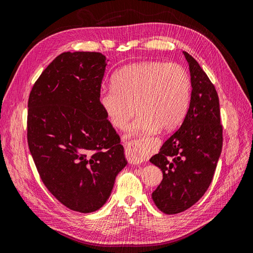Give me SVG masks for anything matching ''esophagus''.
<instances>
[{"label":"esophagus","instance_id":"34e87169","mask_svg":"<svg viewBox=\"0 0 253 253\" xmlns=\"http://www.w3.org/2000/svg\"><path fill=\"white\" fill-rule=\"evenodd\" d=\"M128 150H131L134 153H137V154L142 155L143 154V148L139 141H134L132 143L128 144Z\"/></svg>","mask_w":253,"mask_h":253}]
</instances>
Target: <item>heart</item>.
Listing matches in <instances>:
<instances>
[{
	"instance_id": "heart-1",
	"label": "heart",
	"mask_w": 253,
	"mask_h": 253,
	"mask_svg": "<svg viewBox=\"0 0 253 253\" xmlns=\"http://www.w3.org/2000/svg\"><path fill=\"white\" fill-rule=\"evenodd\" d=\"M113 86L99 94V104L112 126L125 129L135 113L139 115L132 135L158 129L171 132L185 118L192 85L188 72L177 63L144 61L121 67Z\"/></svg>"
}]
</instances>
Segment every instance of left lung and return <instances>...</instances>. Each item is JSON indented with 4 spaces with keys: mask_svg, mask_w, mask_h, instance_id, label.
<instances>
[{
    "mask_svg": "<svg viewBox=\"0 0 253 253\" xmlns=\"http://www.w3.org/2000/svg\"><path fill=\"white\" fill-rule=\"evenodd\" d=\"M191 76V100L182 125L150 162L163 172L152 193L166 214L189 209L208 190L223 147L219 100L212 82L197 61L183 51Z\"/></svg>",
    "mask_w": 253,
    "mask_h": 253,
    "instance_id": "1",
    "label": "left lung"
}]
</instances>
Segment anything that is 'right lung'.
Returning a JSON list of instances; mask_svg holds the SVG:
<instances>
[{
    "mask_svg": "<svg viewBox=\"0 0 253 253\" xmlns=\"http://www.w3.org/2000/svg\"><path fill=\"white\" fill-rule=\"evenodd\" d=\"M108 61L100 52L61 53L28 99L27 140L37 170L61 204L81 213L101 208L127 165L99 104Z\"/></svg>",
    "mask_w": 253,
    "mask_h": 253,
    "instance_id": "1",
    "label": "right lung"
}]
</instances>
